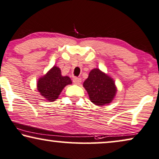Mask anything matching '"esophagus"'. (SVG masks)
Masks as SVG:
<instances>
[{"label":"esophagus","instance_id":"34e87169","mask_svg":"<svg viewBox=\"0 0 159 159\" xmlns=\"http://www.w3.org/2000/svg\"><path fill=\"white\" fill-rule=\"evenodd\" d=\"M73 81L75 83V84H80V83H81V79H80V78H78V77H75L74 79H73Z\"/></svg>","mask_w":159,"mask_h":159}]
</instances>
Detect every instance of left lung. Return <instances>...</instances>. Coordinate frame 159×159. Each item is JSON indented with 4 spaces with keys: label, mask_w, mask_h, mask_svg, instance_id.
I'll return each mask as SVG.
<instances>
[{
    "label": "left lung",
    "mask_w": 159,
    "mask_h": 159,
    "mask_svg": "<svg viewBox=\"0 0 159 159\" xmlns=\"http://www.w3.org/2000/svg\"><path fill=\"white\" fill-rule=\"evenodd\" d=\"M84 87L89 93L91 102L96 105L109 104L116 93L114 80L99 69H93L84 83Z\"/></svg>",
    "instance_id": "left-lung-1"
}]
</instances>
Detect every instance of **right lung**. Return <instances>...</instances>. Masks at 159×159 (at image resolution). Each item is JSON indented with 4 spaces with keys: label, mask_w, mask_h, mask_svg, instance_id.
<instances>
[{
    "label": "right lung",
    "mask_w": 159,
    "mask_h": 159,
    "mask_svg": "<svg viewBox=\"0 0 159 159\" xmlns=\"http://www.w3.org/2000/svg\"><path fill=\"white\" fill-rule=\"evenodd\" d=\"M72 84L68 76H62L61 71L54 66L44 76L40 78L37 83V89L48 101H55L66 85Z\"/></svg>",
    "instance_id": "add662e5"
}]
</instances>
